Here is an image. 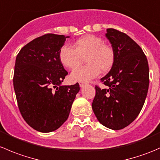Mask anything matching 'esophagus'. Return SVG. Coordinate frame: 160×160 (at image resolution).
Wrapping results in <instances>:
<instances>
[{
  "label": "esophagus",
  "mask_w": 160,
  "mask_h": 160,
  "mask_svg": "<svg viewBox=\"0 0 160 160\" xmlns=\"http://www.w3.org/2000/svg\"><path fill=\"white\" fill-rule=\"evenodd\" d=\"M79 84H80V88H83V87H84L85 85H86V83H84V82H80Z\"/></svg>",
  "instance_id": "34e87169"
}]
</instances>
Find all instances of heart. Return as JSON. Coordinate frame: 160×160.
<instances>
[{
  "label": "heart",
  "instance_id": "heart-1",
  "mask_svg": "<svg viewBox=\"0 0 160 160\" xmlns=\"http://www.w3.org/2000/svg\"><path fill=\"white\" fill-rule=\"evenodd\" d=\"M59 58L65 67L73 69L85 58L88 64L77 67L70 74L73 81L88 82L99 75L101 70L108 72L114 62V52L104 39L94 35H87L74 42V48L65 45L59 50Z\"/></svg>",
  "mask_w": 160,
  "mask_h": 160
}]
</instances>
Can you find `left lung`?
Returning <instances> with one entry per match:
<instances>
[{"instance_id":"1","label":"left lung","mask_w":160,"mask_h":160,"mask_svg":"<svg viewBox=\"0 0 160 160\" xmlns=\"http://www.w3.org/2000/svg\"><path fill=\"white\" fill-rule=\"evenodd\" d=\"M106 37L114 52V62L101 79L105 88L95 87L92 109L100 123L113 130L130 125L144 105L149 84L147 58L125 33L108 28Z\"/></svg>"}]
</instances>
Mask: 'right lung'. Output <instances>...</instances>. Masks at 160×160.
Here are the masks:
<instances>
[{"mask_svg":"<svg viewBox=\"0 0 160 160\" xmlns=\"http://www.w3.org/2000/svg\"><path fill=\"white\" fill-rule=\"evenodd\" d=\"M67 38L46 34L25 45L18 54L14 66V89L24 120L41 132L59 128L70 114L80 90L79 83L62 86L68 74L59 58Z\"/></svg>","mask_w":160,"mask_h":160,"instance_id":"add662e5","label":"right lung"}]
</instances>
